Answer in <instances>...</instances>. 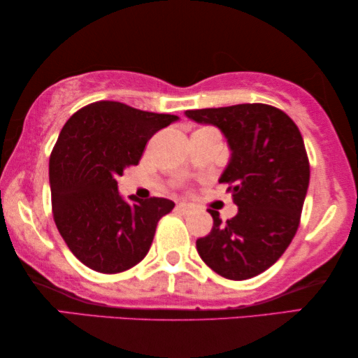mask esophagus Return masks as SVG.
I'll return each mask as SVG.
<instances>
[{
	"label": "esophagus",
	"instance_id": "obj_1",
	"mask_svg": "<svg viewBox=\"0 0 358 358\" xmlns=\"http://www.w3.org/2000/svg\"><path fill=\"white\" fill-rule=\"evenodd\" d=\"M194 210V205H190V203H179L178 205V212H180V213H184V215H187V213H190Z\"/></svg>",
	"mask_w": 358,
	"mask_h": 358
}]
</instances>
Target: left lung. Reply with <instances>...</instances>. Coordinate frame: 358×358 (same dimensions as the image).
Returning a JSON list of instances; mask_svg holds the SVG:
<instances>
[{"label":"left lung","instance_id":"obj_1","mask_svg":"<svg viewBox=\"0 0 358 358\" xmlns=\"http://www.w3.org/2000/svg\"><path fill=\"white\" fill-rule=\"evenodd\" d=\"M197 124L215 125L227 136L231 158L218 182L238 205L222 222L208 210L213 228L197 239L199 256L229 280L256 277L278 261L295 236L310 184L303 136L290 117L267 104H238L185 110Z\"/></svg>","mask_w":358,"mask_h":358}]
</instances>
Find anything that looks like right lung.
Masks as SVG:
<instances>
[{
	"instance_id": "right-lung-1",
	"label": "right lung",
	"mask_w": 358,
	"mask_h": 358,
	"mask_svg": "<svg viewBox=\"0 0 358 358\" xmlns=\"http://www.w3.org/2000/svg\"><path fill=\"white\" fill-rule=\"evenodd\" d=\"M178 119L99 101L63 125L48 164L53 220L70 251L92 271L119 273L136 266L159 218L174 208L161 197L124 200L117 178L138 164L156 131Z\"/></svg>"
}]
</instances>
